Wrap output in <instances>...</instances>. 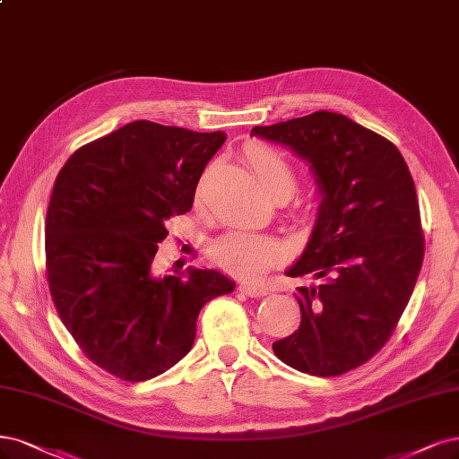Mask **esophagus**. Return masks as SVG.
<instances>
[{"mask_svg": "<svg viewBox=\"0 0 459 459\" xmlns=\"http://www.w3.org/2000/svg\"><path fill=\"white\" fill-rule=\"evenodd\" d=\"M239 290L245 292L250 298H260V296L267 294V287H264V284H258V282H250V281L241 282L239 284Z\"/></svg>", "mask_w": 459, "mask_h": 459, "instance_id": "esophagus-1", "label": "esophagus"}]
</instances>
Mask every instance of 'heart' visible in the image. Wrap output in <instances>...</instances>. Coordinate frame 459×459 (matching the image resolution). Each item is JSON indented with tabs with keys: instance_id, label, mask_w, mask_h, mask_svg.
<instances>
[{
	"instance_id": "1",
	"label": "heart",
	"mask_w": 459,
	"mask_h": 459,
	"mask_svg": "<svg viewBox=\"0 0 459 459\" xmlns=\"http://www.w3.org/2000/svg\"><path fill=\"white\" fill-rule=\"evenodd\" d=\"M247 161L260 186L267 194L287 197L292 192V170L273 150L262 144H250L245 152ZM203 180L197 187V197ZM284 255V247L272 235L248 230H230L212 243L211 256L216 264L239 275H260L270 270Z\"/></svg>"
}]
</instances>
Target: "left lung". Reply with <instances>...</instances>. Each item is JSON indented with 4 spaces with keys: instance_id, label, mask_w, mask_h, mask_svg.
Returning <instances> with one entry per match:
<instances>
[{
    "instance_id": "left-lung-1",
    "label": "left lung",
    "mask_w": 459,
    "mask_h": 459,
    "mask_svg": "<svg viewBox=\"0 0 459 459\" xmlns=\"http://www.w3.org/2000/svg\"><path fill=\"white\" fill-rule=\"evenodd\" d=\"M250 134L304 157L321 194L311 239L287 270L313 281L294 294L302 321L273 353L311 376L350 372L387 343L416 287L425 241L412 175L393 142L325 109Z\"/></svg>"
}]
</instances>
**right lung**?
<instances>
[{
    "mask_svg": "<svg viewBox=\"0 0 459 459\" xmlns=\"http://www.w3.org/2000/svg\"><path fill=\"white\" fill-rule=\"evenodd\" d=\"M224 140L133 121L75 150L55 180L45 222L53 304L87 359L119 380L175 367L192 350L201 307L235 289L216 270H153L167 220L192 209Z\"/></svg>",
    "mask_w": 459,
    "mask_h": 459,
    "instance_id": "right-lung-1",
    "label": "right lung"
}]
</instances>
